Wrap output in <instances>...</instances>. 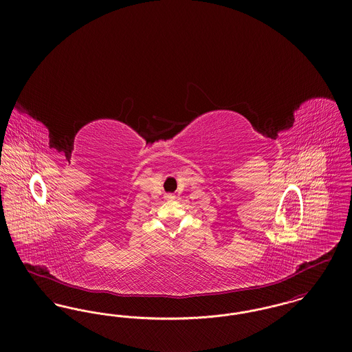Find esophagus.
I'll list each match as a JSON object with an SVG mask.
<instances>
[{
    "mask_svg": "<svg viewBox=\"0 0 352 352\" xmlns=\"http://www.w3.org/2000/svg\"><path fill=\"white\" fill-rule=\"evenodd\" d=\"M164 199H165V201H171L175 199V197H174L173 194H166V195L164 197Z\"/></svg>",
    "mask_w": 352,
    "mask_h": 352,
    "instance_id": "esophagus-1",
    "label": "esophagus"
}]
</instances>
